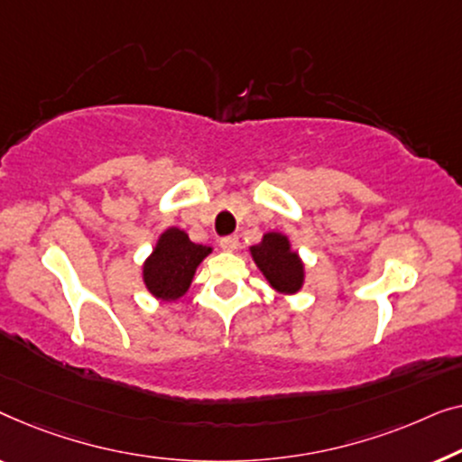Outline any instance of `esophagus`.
Listing matches in <instances>:
<instances>
[{
	"instance_id": "obj_1",
	"label": "esophagus",
	"mask_w": 462,
	"mask_h": 462,
	"mask_svg": "<svg viewBox=\"0 0 462 462\" xmlns=\"http://www.w3.org/2000/svg\"><path fill=\"white\" fill-rule=\"evenodd\" d=\"M219 246H222L224 251H236L238 249V236H224L219 240Z\"/></svg>"
}]
</instances>
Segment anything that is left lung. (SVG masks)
I'll use <instances>...</instances> for the list:
<instances>
[{
    "mask_svg": "<svg viewBox=\"0 0 462 462\" xmlns=\"http://www.w3.org/2000/svg\"><path fill=\"white\" fill-rule=\"evenodd\" d=\"M251 255L268 282L281 293H295L303 282V263L291 251L287 236L278 232L265 234L263 240L251 246Z\"/></svg>",
    "mask_w": 462,
    "mask_h": 462,
    "instance_id": "left-lung-1",
    "label": "left lung"
}]
</instances>
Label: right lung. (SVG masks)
Segmentation results:
<instances>
[{"label":"right lung","mask_w":462,"mask_h":462,"mask_svg":"<svg viewBox=\"0 0 462 462\" xmlns=\"http://www.w3.org/2000/svg\"><path fill=\"white\" fill-rule=\"evenodd\" d=\"M209 253V246L192 243L186 232L169 228L161 234L157 249L144 263V282L148 291L163 301L181 297L190 287L197 265Z\"/></svg>","instance_id":"right-lung-1"}]
</instances>
